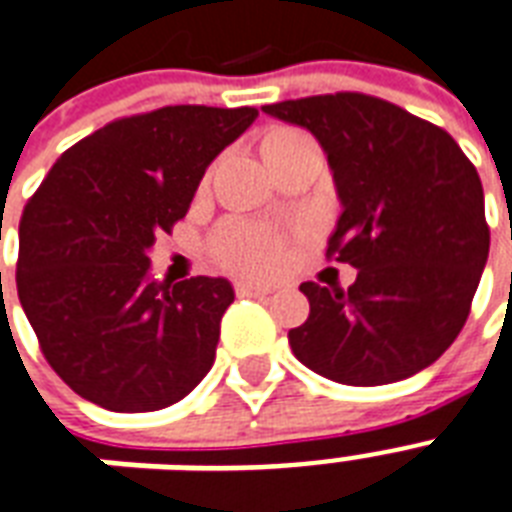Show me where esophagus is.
<instances>
[{"label":"esophagus","instance_id":"34e87169","mask_svg":"<svg viewBox=\"0 0 512 512\" xmlns=\"http://www.w3.org/2000/svg\"><path fill=\"white\" fill-rule=\"evenodd\" d=\"M235 291L240 293V296H267V293H272V285H259V283H251V280H237Z\"/></svg>","mask_w":512,"mask_h":512}]
</instances>
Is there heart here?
I'll list each match as a JSON object with an SVG mask.
<instances>
[{"label": "heart", "mask_w": 512, "mask_h": 512, "mask_svg": "<svg viewBox=\"0 0 512 512\" xmlns=\"http://www.w3.org/2000/svg\"><path fill=\"white\" fill-rule=\"evenodd\" d=\"M293 136H299V133L277 130L269 138ZM213 251L219 253V259L227 261L229 267L245 269V272H267L283 259L280 237L272 229L259 227V224H245V221H232L227 227H221L219 235L213 237Z\"/></svg>", "instance_id": "obj_1"}]
</instances>
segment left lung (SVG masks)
I'll use <instances>...</instances> for the list:
<instances>
[{"label":"left lung","mask_w":512,"mask_h":512,"mask_svg":"<svg viewBox=\"0 0 512 512\" xmlns=\"http://www.w3.org/2000/svg\"><path fill=\"white\" fill-rule=\"evenodd\" d=\"M261 112L323 146L342 205L328 256L358 269L347 291L301 283L310 318L288 331L293 355L352 387L419 374L462 331L489 259L473 162L446 130L363 93Z\"/></svg>","instance_id":"1"}]
</instances>
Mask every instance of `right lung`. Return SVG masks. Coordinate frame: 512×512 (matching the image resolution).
Listing matches in <instances>:
<instances>
[{"mask_svg":"<svg viewBox=\"0 0 512 512\" xmlns=\"http://www.w3.org/2000/svg\"><path fill=\"white\" fill-rule=\"evenodd\" d=\"M256 117L165 106L109 122L63 152L26 205L21 307L55 374L95 406L157 411L211 371L235 288L205 275L160 283L149 251Z\"/></svg>","mask_w":512,"mask_h":512,"instance_id":"obj_1","label":"right lung"}]
</instances>
